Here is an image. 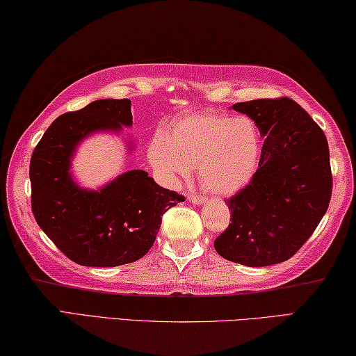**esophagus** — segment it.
<instances>
[{
	"instance_id": "obj_1",
	"label": "esophagus",
	"mask_w": 356,
	"mask_h": 356,
	"mask_svg": "<svg viewBox=\"0 0 356 356\" xmlns=\"http://www.w3.org/2000/svg\"><path fill=\"white\" fill-rule=\"evenodd\" d=\"M188 200H189L191 203H194V204H202V203L207 202V197L197 195V194H189V195H188Z\"/></svg>"
}]
</instances>
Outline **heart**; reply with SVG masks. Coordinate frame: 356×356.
<instances>
[{
	"instance_id": "heart-1",
	"label": "heart",
	"mask_w": 356,
	"mask_h": 356,
	"mask_svg": "<svg viewBox=\"0 0 356 356\" xmlns=\"http://www.w3.org/2000/svg\"><path fill=\"white\" fill-rule=\"evenodd\" d=\"M261 154L259 129L252 118L208 111L189 114L154 137L148 158L167 186H177L198 170L208 191L232 195L250 183Z\"/></svg>"
}]
</instances>
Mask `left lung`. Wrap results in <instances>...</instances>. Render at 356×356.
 Listing matches in <instances>:
<instances>
[{"label":"left lung","mask_w":356,"mask_h":356,"mask_svg":"<svg viewBox=\"0 0 356 356\" xmlns=\"http://www.w3.org/2000/svg\"><path fill=\"white\" fill-rule=\"evenodd\" d=\"M233 109L254 120L264 143L250 183L225 200L232 223L214 248L242 266L283 263L327 213L333 188L327 137L288 97L236 103Z\"/></svg>","instance_id":"obj_1"}]
</instances>
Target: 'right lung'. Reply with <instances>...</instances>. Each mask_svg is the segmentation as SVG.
Listing matches in <instances>:
<instances>
[{"label":"right lung","instance_id":"obj_1","mask_svg":"<svg viewBox=\"0 0 356 356\" xmlns=\"http://www.w3.org/2000/svg\"><path fill=\"white\" fill-rule=\"evenodd\" d=\"M133 124L131 99H98L49 124L31 156V208L35 222L73 263L115 267L140 259L168 209L184 200L143 170L123 173L98 192L79 189L68 173L87 134Z\"/></svg>","mask_w":356,"mask_h":356}]
</instances>
